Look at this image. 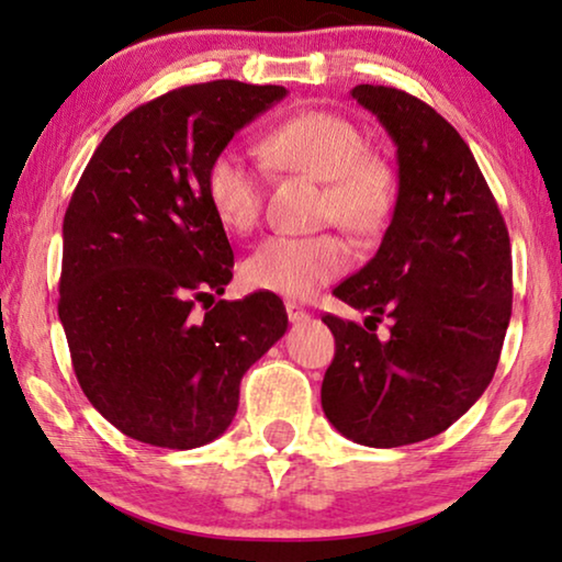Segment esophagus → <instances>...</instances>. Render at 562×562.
Listing matches in <instances>:
<instances>
[{"label": "esophagus", "instance_id": "34e87169", "mask_svg": "<svg viewBox=\"0 0 562 562\" xmlns=\"http://www.w3.org/2000/svg\"><path fill=\"white\" fill-rule=\"evenodd\" d=\"M284 311H288V318H290L292 323H305V321H311V313H307L303 305L292 303V300H288V303H284Z\"/></svg>", "mask_w": 562, "mask_h": 562}]
</instances>
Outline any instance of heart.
<instances>
[{
    "mask_svg": "<svg viewBox=\"0 0 562 562\" xmlns=\"http://www.w3.org/2000/svg\"><path fill=\"white\" fill-rule=\"evenodd\" d=\"M259 149L274 168L326 183L323 218L338 221L353 234H374L390 221L397 180L390 165L367 155V139L346 116L295 114L267 132ZM205 195L228 232L247 234L262 216V172L236 147H224L205 168ZM349 262L351 249L338 234H278L251 251L241 265V278L251 290L305 300L338 278Z\"/></svg>",
    "mask_w": 562,
    "mask_h": 562,
    "instance_id": "obj_1",
    "label": "heart"
}]
</instances>
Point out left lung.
Instances as JSON below:
<instances>
[{
	"mask_svg": "<svg viewBox=\"0 0 562 562\" xmlns=\"http://www.w3.org/2000/svg\"><path fill=\"white\" fill-rule=\"evenodd\" d=\"M397 147V201L376 255L334 295L367 311L323 315L336 357L323 376L328 423L359 446L428 440L492 382L512 318V247L499 205L461 134L390 86H353ZM391 336L373 330L381 315Z\"/></svg>",
	"mask_w": 562,
	"mask_h": 562,
	"instance_id": "8db88e82",
	"label": "left lung"
}]
</instances>
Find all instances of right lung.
<instances>
[{
	"label": "right lung",
	"mask_w": 562,
	"mask_h": 562,
	"mask_svg": "<svg viewBox=\"0 0 562 562\" xmlns=\"http://www.w3.org/2000/svg\"><path fill=\"white\" fill-rule=\"evenodd\" d=\"M284 97L239 81L165 93L109 130L70 195L58 315L78 384L124 436L176 450L216 440L241 376L288 330L274 292L213 303L234 251L205 195L211 157Z\"/></svg>",
	"instance_id": "1"
}]
</instances>
